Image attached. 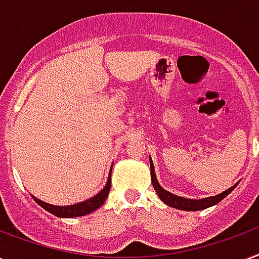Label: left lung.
Returning a JSON list of instances; mask_svg holds the SVG:
<instances>
[{
  "instance_id": "8db88e82",
  "label": "left lung",
  "mask_w": 259,
  "mask_h": 259,
  "mask_svg": "<svg viewBox=\"0 0 259 259\" xmlns=\"http://www.w3.org/2000/svg\"><path fill=\"white\" fill-rule=\"evenodd\" d=\"M151 177H152V185L155 187L156 193L160 197V200L167 204L168 206H172V208L181 209V210H201V209H206L212 205L220 202L223 198H226L227 195L230 194L231 191L234 190L236 185L232 187H230L228 190L223 191L222 194H217L214 197H209V198H202V200H189V198H183V197H178V195L169 193V191L164 190L163 187L159 185L157 179H156L155 175V168H153V163L151 160Z\"/></svg>"
}]
</instances>
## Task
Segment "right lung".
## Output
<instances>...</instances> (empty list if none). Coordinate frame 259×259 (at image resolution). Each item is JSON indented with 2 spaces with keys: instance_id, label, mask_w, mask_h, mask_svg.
Wrapping results in <instances>:
<instances>
[{
  "instance_id": "1",
  "label": "right lung",
  "mask_w": 259,
  "mask_h": 259,
  "mask_svg": "<svg viewBox=\"0 0 259 259\" xmlns=\"http://www.w3.org/2000/svg\"><path fill=\"white\" fill-rule=\"evenodd\" d=\"M110 189H111V175L108 177L107 185L104 187L103 190L100 191L99 194H96L95 197L90 198V200L84 201V202H80V204L69 205V206H57V205H50L43 202V201L37 200L33 197V200L36 204H39L43 209H46L47 212L53 213L54 216L58 217H78V216H85L88 213L94 212L98 208H100L102 205L104 204V201L108 197V193H110Z\"/></svg>"
}]
</instances>
